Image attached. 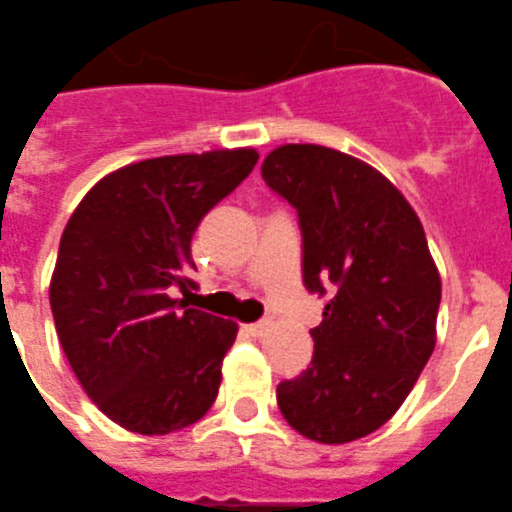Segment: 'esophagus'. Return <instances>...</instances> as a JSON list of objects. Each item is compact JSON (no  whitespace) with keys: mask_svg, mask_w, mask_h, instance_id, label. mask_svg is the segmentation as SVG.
I'll return each mask as SVG.
<instances>
[{"mask_svg":"<svg viewBox=\"0 0 512 512\" xmlns=\"http://www.w3.org/2000/svg\"><path fill=\"white\" fill-rule=\"evenodd\" d=\"M268 330V322H252V324H244V332L252 337H262Z\"/></svg>","mask_w":512,"mask_h":512,"instance_id":"obj_1","label":"esophagus"}]
</instances>
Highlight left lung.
<instances>
[{"label": "left lung", "instance_id": "obj_1", "mask_svg": "<svg viewBox=\"0 0 512 512\" xmlns=\"http://www.w3.org/2000/svg\"><path fill=\"white\" fill-rule=\"evenodd\" d=\"M262 180L301 226L309 293L327 299L311 366L275 389L293 430L350 443L402 407L435 348L441 275L417 213L381 172L317 144H286Z\"/></svg>", "mask_w": 512, "mask_h": 512}]
</instances>
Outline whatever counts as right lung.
<instances>
[{"label":"right lung","instance_id":"1","mask_svg":"<svg viewBox=\"0 0 512 512\" xmlns=\"http://www.w3.org/2000/svg\"><path fill=\"white\" fill-rule=\"evenodd\" d=\"M255 149L144 159L102 177L61 234L51 311L87 397L131 433L167 435L216 402L237 324L188 309L190 242Z\"/></svg>","mask_w":512,"mask_h":512}]
</instances>
